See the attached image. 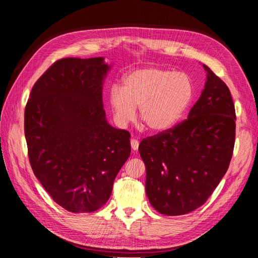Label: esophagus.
<instances>
[{
    "instance_id": "esophagus-1",
    "label": "esophagus",
    "mask_w": 258,
    "mask_h": 258,
    "mask_svg": "<svg viewBox=\"0 0 258 258\" xmlns=\"http://www.w3.org/2000/svg\"><path fill=\"white\" fill-rule=\"evenodd\" d=\"M139 144H140V142L138 140H135V139L131 140V146H132L133 151H136L139 149Z\"/></svg>"
}]
</instances>
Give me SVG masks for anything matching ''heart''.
Listing matches in <instances>:
<instances>
[{
	"label": "heart",
	"instance_id": "b5f03b06",
	"mask_svg": "<svg viewBox=\"0 0 258 258\" xmlns=\"http://www.w3.org/2000/svg\"><path fill=\"white\" fill-rule=\"evenodd\" d=\"M194 96V86L186 74L163 68L134 70L125 76L123 87L113 86L109 104L119 124L140 117L153 132L173 127L182 118Z\"/></svg>",
	"mask_w": 258,
	"mask_h": 258
}]
</instances>
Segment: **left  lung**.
Returning a JSON list of instances; mask_svg holds the SVG:
<instances>
[{"instance_id": "left-lung-1", "label": "left lung", "mask_w": 258, "mask_h": 258, "mask_svg": "<svg viewBox=\"0 0 258 258\" xmlns=\"http://www.w3.org/2000/svg\"><path fill=\"white\" fill-rule=\"evenodd\" d=\"M204 69L205 87L188 117L139 146L147 197L164 215H183L204 204L233 156L236 114L231 92L210 68Z\"/></svg>"}]
</instances>
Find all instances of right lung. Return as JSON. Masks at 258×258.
<instances>
[{
  "label": "right lung",
  "instance_id": "1",
  "mask_svg": "<svg viewBox=\"0 0 258 258\" xmlns=\"http://www.w3.org/2000/svg\"><path fill=\"white\" fill-rule=\"evenodd\" d=\"M103 57L61 58L38 79L24 113L33 173L52 200L73 213L101 208L131 154L130 132L112 127L103 107Z\"/></svg>",
  "mask_w": 258,
  "mask_h": 258
}]
</instances>
